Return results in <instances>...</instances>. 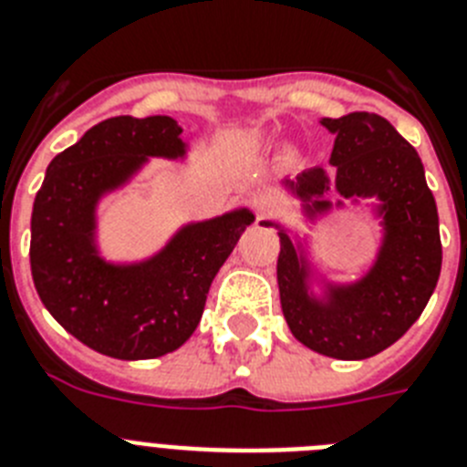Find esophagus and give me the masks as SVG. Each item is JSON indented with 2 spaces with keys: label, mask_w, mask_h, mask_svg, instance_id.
<instances>
[{
  "label": "esophagus",
  "mask_w": 467,
  "mask_h": 467,
  "mask_svg": "<svg viewBox=\"0 0 467 467\" xmlns=\"http://www.w3.org/2000/svg\"><path fill=\"white\" fill-rule=\"evenodd\" d=\"M252 209L256 211L258 218H264V215L275 213V211L280 209V203H277V199L273 197V194H256V197L252 199Z\"/></svg>",
  "instance_id": "34e87169"
}]
</instances>
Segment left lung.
<instances>
[{
    "instance_id": "left-lung-1",
    "label": "left lung",
    "mask_w": 467,
    "mask_h": 467,
    "mask_svg": "<svg viewBox=\"0 0 467 467\" xmlns=\"http://www.w3.org/2000/svg\"><path fill=\"white\" fill-rule=\"evenodd\" d=\"M318 123L335 135L332 168L282 180L299 199L306 233L280 221L261 225L280 234L277 287L292 335L316 354L363 360L401 339L432 296L441 270L440 215L420 156L389 120L356 111ZM360 201L380 225L376 256L360 276L337 281L315 256L312 230L332 210L359 208Z\"/></svg>"
}]
</instances>
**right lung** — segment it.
<instances>
[{
	"instance_id": "1",
	"label": "right lung",
	"mask_w": 467,
	"mask_h": 467,
	"mask_svg": "<svg viewBox=\"0 0 467 467\" xmlns=\"http://www.w3.org/2000/svg\"><path fill=\"white\" fill-rule=\"evenodd\" d=\"M171 116H116L89 128L47 166L30 218V270L45 308L85 347L119 360L180 348L197 330L206 294L254 211L237 206L187 221L156 252L111 258L99 209L128 190L151 159L185 163L190 144Z\"/></svg>"
}]
</instances>
